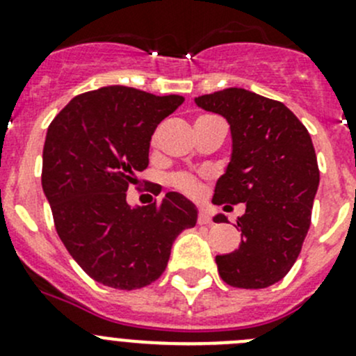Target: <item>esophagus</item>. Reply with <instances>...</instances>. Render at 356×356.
<instances>
[{"instance_id": "obj_1", "label": "esophagus", "mask_w": 356, "mask_h": 356, "mask_svg": "<svg viewBox=\"0 0 356 356\" xmlns=\"http://www.w3.org/2000/svg\"><path fill=\"white\" fill-rule=\"evenodd\" d=\"M198 224L200 225H210L211 224L210 213H208V211L204 210V208H201L200 213H198Z\"/></svg>"}]
</instances>
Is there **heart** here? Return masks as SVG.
Masks as SVG:
<instances>
[{
  "label": "heart",
  "instance_id": "1",
  "mask_svg": "<svg viewBox=\"0 0 356 356\" xmlns=\"http://www.w3.org/2000/svg\"><path fill=\"white\" fill-rule=\"evenodd\" d=\"M172 184L175 186V188L182 189L184 193H188V195H198L200 193V184L196 179H193L191 175H186V174H177L172 177Z\"/></svg>",
  "mask_w": 356,
  "mask_h": 356
}]
</instances>
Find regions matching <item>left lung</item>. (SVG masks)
<instances>
[{
    "label": "left lung",
    "instance_id": "left-lung-1",
    "mask_svg": "<svg viewBox=\"0 0 356 356\" xmlns=\"http://www.w3.org/2000/svg\"><path fill=\"white\" fill-rule=\"evenodd\" d=\"M195 103L231 127V160L211 201L246 204L238 217L241 245L215 257L218 274L234 288H268L291 270L310 229L321 181L312 138L284 103L246 89L229 88Z\"/></svg>",
    "mask_w": 356,
    "mask_h": 356
}]
</instances>
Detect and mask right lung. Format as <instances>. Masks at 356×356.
Here are the masks:
<instances>
[{
  "mask_svg": "<svg viewBox=\"0 0 356 356\" xmlns=\"http://www.w3.org/2000/svg\"><path fill=\"white\" fill-rule=\"evenodd\" d=\"M184 98L106 86L75 96L49 124L42 191L70 257L96 282L139 289L161 275L198 208L181 193L131 207L127 188L149 163L156 125Z\"/></svg>",
  "mask_w": 356,
  "mask_h": 356,
  "instance_id": "obj_1",
  "label": "right lung"
}]
</instances>
